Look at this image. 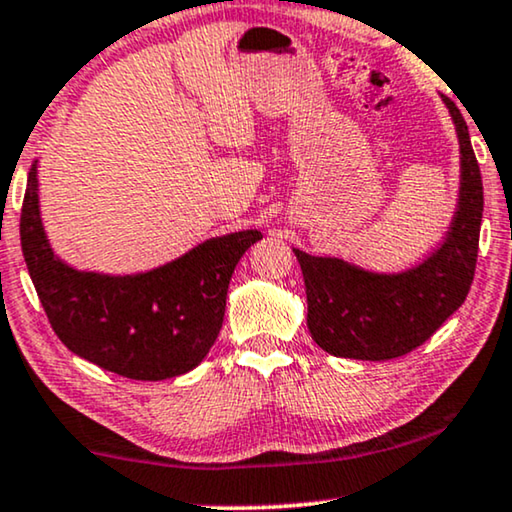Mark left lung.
I'll return each instance as SVG.
<instances>
[{"label":"left lung","mask_w":512,"mask_h":512,"mask_svg":"<svg viewBox=\"0 0 512 512\" xmlns=\"http://www.w3.org/2000/svg\"><path fill=\"white\" fill-rule=\"evenodd\" d=\"M443 100L459 137V205L445 242L424 263L382 275L342 258L293 249L305 279L307 328L328 354L361 361L396 359L429 340L468 296L485 200L468 125L457 104L450 97Z\"/></svg>","instance_id":"1"}]
</instances>
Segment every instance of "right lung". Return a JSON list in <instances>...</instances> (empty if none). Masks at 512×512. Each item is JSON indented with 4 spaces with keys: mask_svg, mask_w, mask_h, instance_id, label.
<instances>
[{
    "mask_svg": "<svg viewBox=\"0 0 512 512\" xmlns=\"http://www.w3.org/2000/svg\"><path fill=\"white\" fill-rule=\"evenodd\" d=\"M258 230L198 244L137 275L69 268L53 254L39 212L37 165L27 177L20 244L53 331L69 352L130 380L184 375L205 359L221 331L233 270Z\"/></svg>",
    "mask_w": 512,
    "mask_h": 512,
    "instance_id": "1",
    "label": "right lung"
}]
</instances>
